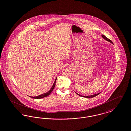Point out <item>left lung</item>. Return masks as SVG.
I'll use <instances>...</instances> for the list:
<instances>
[{"label": "left lung", "mask_w": 131, "mask_h": 131, "mask_svg": "<svg viewBox=\"0 0 131 131\" xmlns=\"http://www.w3.org/2000/svg\"><path fill=\"white\" fill-rule=\"evenodd\" d=\"M102 37L104 39L107 40V41H108L109 42H111V43H113V42H112L111 40H110V39H108V38H107L105 36H104V35H102ZM100 93H101V92H100ZM100 93H97V94H94V95H90V96H83V95H80V94H78V93H76V94H77L78 95H79L80 96L83 97H85V98H92V97H94L96 96L97 95H98Z\"/></svg>", "instance_id": "obj_1"}]
</instances>
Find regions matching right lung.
Masks as SVG:
<instances>
[{"mask_svg":"<svg viewBox=\"0 0 131 131\" xmlns=\"http://www.w3.org/2000/svg\"><path fill=\"white\" fill-rule=\"evenodd\" d=\"M56 80H57V78H56V79H55V82H54V84H53V86H52L50 90L48 91V92H46V93L42 94H41V95H39V96H38L29 97H31V98H35V99H40V98H43V97H45L48 96V95L51 93V92H52V91H53L54 88L55 86V85H56Z\"/></svg>","mask_w":131,"mask_h":131,"instance_id":"1","label":"right lung"}]
</instances>
